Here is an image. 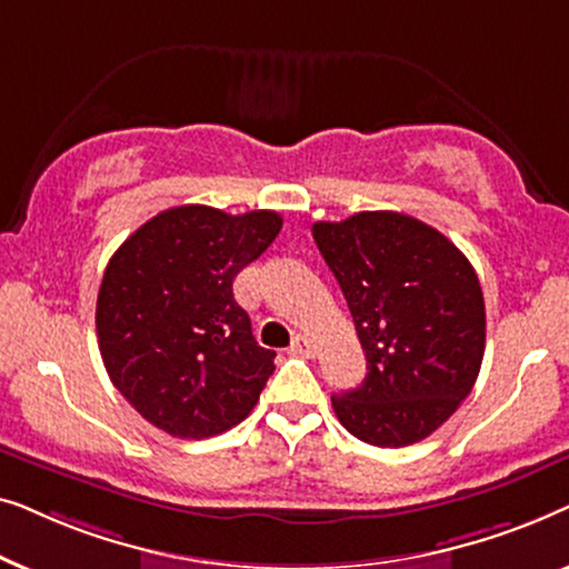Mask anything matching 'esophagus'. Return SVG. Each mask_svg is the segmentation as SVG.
<instances>
[{
	"instance_id": "1",
	"label": "esophagus",
	"mask_w": 569,
	"mask_h": 569,
	"mask_svg": "<svg viewBox=\"0 0 569 569\" xmlns=\"http://www.w3.org/2000/svg\"><path fill=\"white\" fill-rule=\"evenodd\" d=\"M290 355H295V357H313V345H310V339L298 337V339L292 341Z\"/></svg>"
}]
</instances>
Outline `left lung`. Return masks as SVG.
<instances>
[{
    "label": "left lung",
    "mask_w": 569,
    "mask_h": 569,
    "mask_svg": "<svg viewBox=\"0 0 569 569\" xmlns=\"http://www.w3.org/2000/svg\"><path fill=\"white\" fill-rule=\"evenodd\" d=\"M313 240L345 292L368 376L331 396L357 440L403 448L432 435L477 383L487 316L469 259L399 212L316 222Z\"/></svg>",
    "instance_id": "8db88e82"
}]
</instances>
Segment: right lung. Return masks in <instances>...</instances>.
I'll use <instances>...</instances> for the list:
<instances>
[{"mask_svg":"<svg viewBox=\"0 0 569 569\" xmlns=\"http://www.w3.org/2000/svg\"><path fill=\"white\" fill-rule=\"evenodd\" d=\"M279 230L282 217L269 209L183 204L147 220L111 256L96 308L100 357L158 430L204 440L251 415L277 355L253 339L232 279Z\"/></svg>","mask_w":569,"mask_h":569,"instance_id":"1","label":"right lung"}]
</instances>
